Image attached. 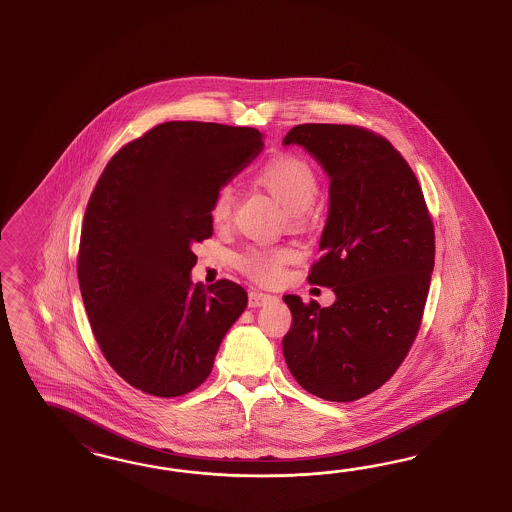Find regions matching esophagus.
<instances>
[{"instance_id": "1", "label": "esophagus", "mask_w": 512, "mask_h": 512, "mask_svg": "<svg viewBox=\"0 0 512 512\" xmlns=\"http://www.w3.org/2000/svg\"><path fill=\"white\" fill-rule=\"evenodd\" d=\"M276 296L266 295V293H259V291H251L248 296L249 308H261L270 302H274Z\"/></svg>"}]
</instances>
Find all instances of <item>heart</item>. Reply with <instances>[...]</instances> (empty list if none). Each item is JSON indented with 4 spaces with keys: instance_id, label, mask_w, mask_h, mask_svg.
I'll list each match as a JSON object with an SVG mask.
<instances>
[{
    "instance_id": "heart-1",
    "label": "heart",
    "mask_w": 512,
    "mask_h": 512,
    "mask_svg": "<svg viewBox=\"0 0 512 512\" xmlns=\"http://www.w3.org/2000/svg\"><path fill=\"white\" fill-rule=\"evenodd\" d=\"M253 178L287 208L293 219L308 216L319 193V178L313 167L304 157L291 152L268 157L253 172ZM233 208V187L227 184L217 187L210 201L212 223L216 227L227 225L233 217ZM291 257V249L251 246L236 257V266L253 281L274 283L281 276L283 266L291 261Z\"/></svg>"
}]
</instances>
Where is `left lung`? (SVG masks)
<instances>
[{"mask_svg":"<svg viewBox=\"0 0 512 512\" xmlns=\"http://www.w3.org/2000/svg\"><path fill=\"white\" fill-rule=\"evenodd\" d=\"M283 144L304 146L330 176L323 255L308 281L336 293L330 308L283 296L293 313L283 357L313 396L355 402L387 383L419 334L434 221L409 163L372 129L296 125Z\"/></svg>","mask_w":512,"mask_h":512,"instance_id":"left-lung-1","label":"left lung"}]
</instances>
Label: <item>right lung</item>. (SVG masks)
I'll return each instance as SVG.
<instances>
[{"mask_svg": "<svg viewBox=\"0 0 512 512\" xmlns=\"http://www.w3.org/2000/svg\"><path fill=\"white\" fill-rule=\"evenodd\" d=\"M263 150L253 127L165 122L110 157L93 187L77 274L93 336L125 383L176 398L204 383L248 304L234 281L189 279L214 233L210 201Z\"/></svg>", "mask_w": 512, "mask_h": 512, "instance_id": "1", "label": "right lung"}]
</instances>
